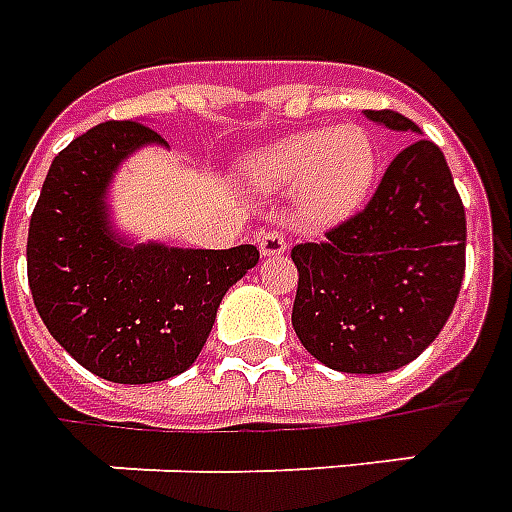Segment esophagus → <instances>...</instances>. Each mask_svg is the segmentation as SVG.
I'll list each match as a JSON object with an SVG mask.
<instances>
[{
  "instance_id": "esophagus-1",
  "label": "esophagus",
  "mask_w": 512,
  "mask_h": 512,
  "mask_svg": "<svg viewBox=\"0 0 512 512\" xmlns=\"http://www.w3.org/2000/svg\"><path fill=\"white\" fill-rule=\"evenodd\" d=\"M259 253H262V256H267V259H275V256L286 253L284 234H281L278 228H273V231L262 234V237H259Z\"/></svg>"
}]
</instances>
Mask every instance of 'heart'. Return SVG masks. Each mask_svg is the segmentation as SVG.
Returning <instances> with one entry per match:
<instances>
[{
    "instance_id": "b5f03b06",
    "label": "heart",
    "mask_w": 512,
    "mask_h": 512,
    "mask_svg": "<svg viewBox=\"0 0 512 512\" xmlns=\"http://www.w3.org/2000/svg\"><path fill=\"white\" fill-rule=\"evenodd\" d=\"M378 168L372 134L358 123H342L328 132H297L256 148L242 159L239 176L262 198L295 192L297 215L308 226H336L364 209Z\"/></svg>"
}]
</instances>
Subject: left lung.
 I'll return each instance as SVG.
<instances>
[{
  "label": "left lung",
  "mask_w": 512,
  "mask_h": 512,
  "mask_svg": "<svg viewBox=\"0 0 512 512\" xmlns=\"http://www.w3.org/2000/svg\"><path fill=\"white\" fill-rule=\"evenodd\" d=\"M394 132L419 126L394 110H366ZM292 325L308 353L336 372L380 375L436 342L466 270V212L441 148L413 140L383 173L369 204L292 248Z\"/></svg>",
  "instance_id": "left-lung-1"
}]
</instances>
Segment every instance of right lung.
Instances as JSON below:
<instances>
[{"label": "right lung", "instance_id": "right-lung-1", "mask_svg": "<svg viewBox=\"0 0 512 512\" xmlns=\"http://www.w3.org/2000/svg\"><path fill=\"white\" fill-rule=\"evenodd\" d=\"M143 146L168 143L137 121L99 123L76 137L46 173L27 237L43 325L88 372L132 386L190 369L223 295L259 262L253 245L192 250L115 237L107 187Z\"/></svg>", "mask_w": 512, "mask_h": 512}]
</instances>
